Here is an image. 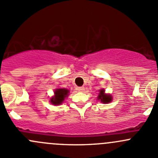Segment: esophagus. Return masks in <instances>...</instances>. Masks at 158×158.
<instances>
[{
	"instance_id": "esophagus-1",
	"label": "esophagus",
	"mask_w": 158,
	"mask_h": 158,
	"mask_svg": "<svg viewBox=\"0 0 158 158\" xmlns=\"http://www.w3.org/2000/svg\"><path fill=\"white\" fill-rule=\"evenodd\" d=\"M78 90H79V92H83V91L85 90V88H84L83 86L79 87V88H78Z\"/></svg>"
}]
</instances>
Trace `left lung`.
Masks as SVG:
<instances>
[{
	"label": "left lung",
	"mask_w": 158,
	"mask_h": 158,
	"mask_svg": "<svg viewBox=\"0 0 158 158\" xmlns=\"http://www.w3.org/2000/svg\"><path fill=\"white\" fill-rule=\"evenodd\" d=\"M98 99L101 100L102 102L103 103H109L111 101V96L109 95H106L103 89L100 90V93L98 95Z\"/></svg>",
	"instance_id": "8db88e82"
}]
</instances>
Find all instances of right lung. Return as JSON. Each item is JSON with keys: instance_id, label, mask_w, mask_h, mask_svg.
Wrapping results in <instances>:
<instances>
[{"instance_id": "1", "label": "right lung", "mask_w": 158, "mask_h": 158, "mask_svg": "<svg viewBox=\"0 0 158 158\" xmlns=\"http://www.w3.org/2000/svg\"><path fill=\"white\" fill-rule=\"evenodd\" d=\"M55 96L50 99V102L53 105H60L64 101L65 98L68 96L69 90L66 89H58L55 91Z\"/></svg>"}]
</instances>
